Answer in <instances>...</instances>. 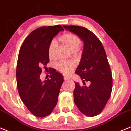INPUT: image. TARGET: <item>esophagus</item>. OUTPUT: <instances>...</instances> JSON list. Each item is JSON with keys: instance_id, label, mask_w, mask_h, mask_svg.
Here are the masks:
<instances>
[{"instance_id": "34e87169", "label": "esophagus", "mask_w": 131, "mask_h": 131, "mask_svg": "<svg viewBox=\"0 0 131 131\" xmlns=\"http://www.w3.org/2000/svg\"><path fill=\"white\" fill-rule=\"evenodd\" d=\"M64 81H65V82H67V81H68V80H70V79L69 78H66V77H64Z\"/></svg>"}]
</instances>
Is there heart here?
Instances as JSON below:
<instances>
[{
    "label": "heart",
    "mask_w": 131,
    "mask_h": 131,
    "mask_svg": "<svg viewBox=\"0 0 131 131\" xmlns=\"http://www.w3.org/2000/svg\"><path fill=\"white\" fill-rule=\"evenodd\" d=\"M60 41L67 46V48L71 51H76L80 48L82 40L78 35L72 32H67L60 37ZM56 46V42L52 40L48 46V55L50 59L54 57V53ZM55 67L57 70L65 76H68L72 72L74 64L70 61H61L56 63Z\"/></svg>",
    "instance_id": "b5f03b06"
}]
</instances>
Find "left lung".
Returning a JSON list of instances; mask_svg holds the SVG:
<instances>
[{"instance_id": "1", "label": "left lung", "mask_w": 131, "mask_h": 131, "mask_svg": "<svg viewBox=\"0 0 131 131\" xmlns=\"http://www.w3.org/2000/svg\"><path fill=\"white\" fill-rule=\"evenodd\" d=\"M67 30L77 35L83 41L84 47L76 74L89 87L75 82L74 100L80 111L93 117L99 114L109 100L112 89V76L106 51L99 39L83 27L63 25ZM83 82V85L85 84Z\"/></svg>"}]
</instances>
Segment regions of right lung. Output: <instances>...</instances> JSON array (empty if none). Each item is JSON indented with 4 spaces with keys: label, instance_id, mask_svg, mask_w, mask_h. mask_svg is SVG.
<instances>
[{
    "label": "right lung",
    "instance_id": "add662e5",
    "mask_svg": "<svg viewBox=\"0 0 131 131\" xmlns=\"http://www.w3.org/2000/svg\"><path fill=\"white\" fill-rule=\"evenodd\" d=\"M64 29L60 25L42 27L26 38L19 53L16 78L19 95L34 115L44 117L52 112L57 103L63 76L54 68L50 79L42 82V68L49 63L48 46L55 35Z\"/></svg>",
    "mask_w": 131,
    "mask_h": 131
}]
</instances>
